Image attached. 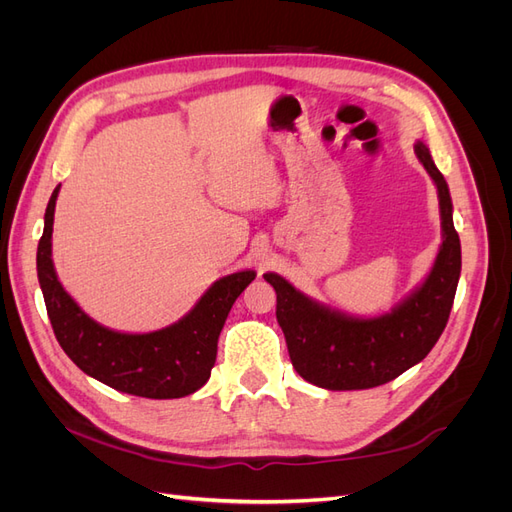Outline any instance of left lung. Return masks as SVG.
Masks as SVG:
<instances>
[{
	"label": "left lung",
	"mask_w": 512,
	"mask_h": 512,
	"mask_svg": "<svg viewBox=\"0 0 512 512\" xmlns=\"http://www.w3.org/2000/svg\"><path fill=\"white\" fill-rule=\"evenodd\" d=\"M414 153L438 188L442 245L423 284L389 314L350 316L309 299L282 275H262L277 294L275 316L284 331L292 367L320 389L361 391L395 380L425 359L451 316L461 273L453 200L427 145L416 141Z\"/></svg>",
	"instance_id": "obj_1"
}]
</instances>
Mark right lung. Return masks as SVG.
Instances as JSON below:
<instances>
[{
	"mask_svg": "<svg viewBox=\"0 0 512 512\" xmlns=\"http://www.w3.org/2000/svg\"><path fill=\"white\" fill-rule=\"evenodd\" d=\"M61 185L53 190L38 243V282L59 346L83 369L115 391L177 399L203 386L218 356V337L232 303L256 277L239 271L220 277L181 320L151 333H121L89 318L61 286L53 267V218Z\"/></svg>",
	"mask_w": 512,
	"mask_h": 512,
	"instance_id": "add662e5",
	"label": "right lung"
}]
</instances>
